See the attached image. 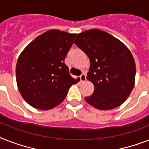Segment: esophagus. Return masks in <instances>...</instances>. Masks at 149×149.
Listing matches in <instances>:
<instances>
[{"label": "esophagus", "mask_w": 149, "mask_h": 149, "mask_svg": "<svg viewBox=\"0 0 149 149\" xmlns=\"http://www.w3.org/2000/svg\"><path fill=\"white\" fill-rule=\"evenodd\" d=\"M80 80L81 81H84L86 80V74L85 73H82L81 75H80Z\"/></svg>", "instance_id": "obj_1"}]
</instances>
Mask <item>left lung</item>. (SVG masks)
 <instances>
[{
    "instance_id": "8db88e82",
    "label": "left lung",
    "mask_w": 149,
    "mask_h": 149,
    "mask_svg": "<svg viewBox=\"0 0 149 149\" xmlns=\"http://www.w3.org/2000/svg\"><path fill=\"white\" fill-rule=\"evenodd\" d=\"M74 43L91 61L87 77L94 84V91L86 101L103 110L123 104L133 89L136 77V64L128 48L98 29L77 34Z\"/></svg>"
}]
</instances>
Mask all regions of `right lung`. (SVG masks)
<instances>
[{"label": "right lung", "mask_w": 149, "mask_h": 149, "mask_svg": "<svg viewBox=\"0 0 149 149\" xmlns=\"http://www.w3.org/2000/svg\"><path fill=\"white\" fill-rule=\"evenodd\" d=\"M76 34L51 29L31 42L17 60L18 89L30 106L49 110L63 101L70 87L77 84L65 58Z\"/></svg>", "instance_id": "right-lung-1"}]
</instances>
